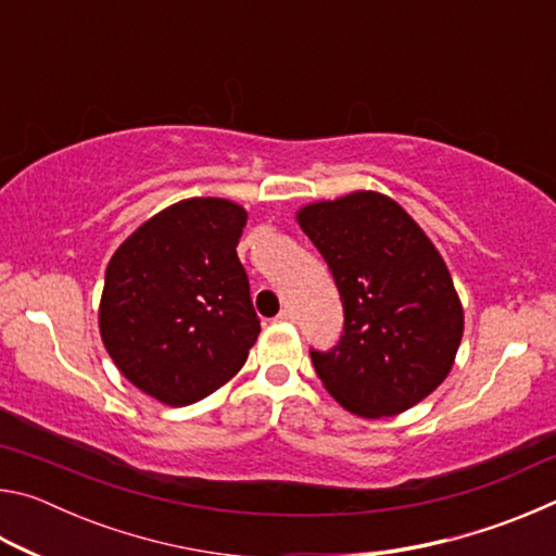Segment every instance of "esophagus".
Listing matches in <instances>:
<instances>
[{"instance_id":"34e87169","label":"esophagus","mask_w":556,"mask_h":556,"mask_svg":"<svg viewBox=\"0 0 556 556\" xmlns=\"http://www.w3.org/2000/svg\"><path fill=\"white\" fill-rule=\"evenodd\" d=\"M277 321H281V324H289V321H294V314H291L289 308H281V312L277 314Z\"/></svg>"}]
</instances>
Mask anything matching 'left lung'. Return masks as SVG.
Segmentation results:
<instances>
[{
	"label": "left lung",
	"instance_id": "left-lung-1",
	"mask_svg": "<svg viewBox=\"0 0 556 556\" xmlns=\"http://www.w3.org/2000/svg\"><path fill=\"white\" fill-rule=\"evenodd\" d=\"M296 223L331 267L345 312L341 343L312 353L324 388L363 419L412 409L446 380L464 338V306L437 244L378 191L306 203Z\"/></svg>",
	"mask_w": 556,
	"mask_h": 556
}]
</instances>
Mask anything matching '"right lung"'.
I'll return each instance as SVG.
<instances>
[{"label": "right lung", "mask_w": 556, "mask_h": 556, "mask_svg": "<svg viewBox=\"0 0 556 556\" xmlns=\"http://www.w3.org/2000/svg\"><path fill=\"white\" fill-rule=\"evenodd\" d=\"M248 211L184 199L110 257L98 326L117 370L156 402L186 407L230 382L260 336L238 260Z\"/></svg>", "instance_id": "add662e5"}]
</instances>
